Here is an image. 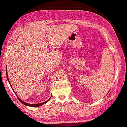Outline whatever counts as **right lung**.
<instances>
[{
	"instance_id": "1",
	"label": "right lung",
	"mask_w": 127,
	"mask_h": 127,
	"mask_svg": "<svg viewBox=\"0 0 127 127\" xmlns=\"http://www.w3.org/2000/svg\"><path fill=\"white\" fill-rule=\"evenodd\" d=\"M6 76H7V80H8V82H9V83L10 84V81H9V79H8V76H7V70H6ZM11 88H12V87H11ZM12 90H13V88H12ZM13 91H14V93H15V94L16 95H17V94H16V93L14 92V91L13 90ZM17 97H18V99H19V101L22 103V104H24V105H28V106H30V107H39V106H40V105H43V104H45V103H47L48 102L49 100H50V98H51V97H50V98L48 100V101H45V102H43V103H38V104H29V103H26V102H24V101H23L22 100H21L18 97V96L17 95Z\"/></svg>"
}]
</instances>
